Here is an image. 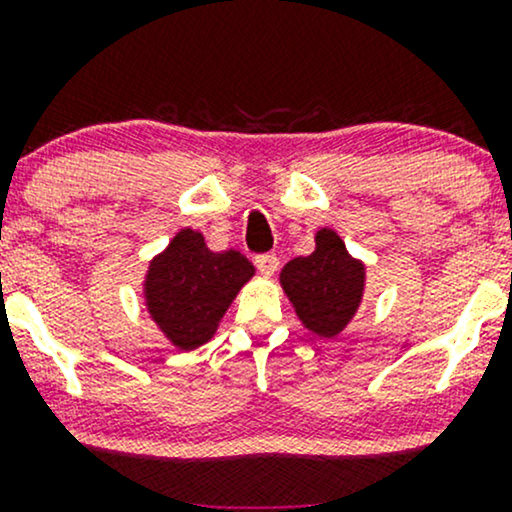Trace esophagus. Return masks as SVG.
<instances>
[{"label": "esophagus", "instance_id": "1", "mask_svg": "<svg viewBox=\"0 0 512 512\" xmlns=\"http://www.w3.org/2000/svg\"><path fill=\"white\" fill-rule=\"evenodd\" d=\"M255 267L260 269L262 274H274L279 269V257L274 252H264V255L255 257Z\"/></svg>", "mask_w": 512, "mask_h": 512}]
</instances>
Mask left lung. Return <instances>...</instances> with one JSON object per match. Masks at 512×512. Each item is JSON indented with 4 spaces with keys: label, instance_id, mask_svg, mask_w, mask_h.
<instances>
[{
    "label": "left lung",
    "instance_id": "8db88e82",
    "mask_svg": "<svg viewBox=\"0 0 512 512\" xmlns=\"http://www.w3.org/2000/svg\"><path fill=\"white\" fill-rule=\"evenodd\" d=\"M313 255L296 257L281 269V286L303 325L334 337L349 325L363 296V264L346 252L342 238L322 228Z\"/></svg>",
    "mask_w": 512,
    "mask_h": 512
}]
</instances>
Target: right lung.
Listing matches in <instances>:
<instances>
[{
	"label": "right lung",
	"instance_id": "add662e5",
	"mask_svg": "<svg viewBox=\"0 0 512 512\" xmlns=\"http://www.w3.org/2000/svg\"><path fill=\"white\" fill-rule=\"evenodd\" d=\"M255 274L238 250L211 252L202 233L180 231L146 274V305L166 337L190 351L214 337L240 286Z\"/></svg>",
	"mask_w": 512,
	"mask_h": 512
}]
</instances>
